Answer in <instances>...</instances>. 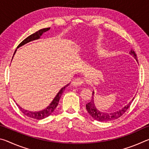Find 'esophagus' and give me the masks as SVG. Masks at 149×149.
<instances>
[{
	"instance_id": "34e87169",
	"label": "esophagus",
	"mask_w": 149,
	"mask_h": 149,
	"mask_svg": "<svg viewBox=\"0 0 149 149\" xmlns=\"http://www.w3.org/2000/svg\"><path fill=\"white\" fill-rule=\"evenodd\" d=\"M83 84H84V80L81 79V78H76L72 82V84L75 85V86H80Z\"/></svg>"
}]
</instances>
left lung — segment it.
I'll return each instance as SVG.
<instances>
[{
    "label": "left lung",
    "instance_id": "obj_1",
    "mask_svg": "<svg viewBox=\"0 0 149 149\" xmlns=\"http://www.w3.org/2000/svg\"><path fill=\"white\" fill-rule=\"evenodd\" d=\"M130 54L131 55H132V56L134 57V58L137 60V62H138L137 55H136L134 50L132 49L131 50L130 52ZM93 95H94V92H93V97L91 102L87 103L86 104V109L87 110L88 113L90 114L91 116L94 118L95 120L99 121V122H108V121L114 120L119 118L120 116H122L126 111H127L128 108H129L131 104H132L133 99H134V98H133L132 101H131L129 104H127V105L125 106L122 109L119 110L118 111H115V112H113L107 113V112H100V111L97 109V108H96L95 105L94 97H93Z\"/></svg>",
    "mask_w": 149,
    "mask_h": 149
}]
</instances>
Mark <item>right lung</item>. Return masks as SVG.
I'll return each instance as SVG.
<instances>
[{
  "instance_id": "obj_1",
  "label": "right lung",
  "mask_w": 149,
  "mask_h": 149,
  "mask_svg": "<svg viewBox=\"0 0 149 149\" xmlns=\"http://www.w3.org/2000/svg\"><path fill=\"white\" fill-rule=\"evenodd\" d=\"M49 29H50V27L40 29L38 31L35 32V33H33L32 35H29V37H27L26 39H25L22 42H20V44L18 45V46H17V48H19V47H21V46H22V45L26 44V43H27V42H29L30 41H33V40H36V39H39L43 33L49 31ZM16 50H15L14 54H15V52H16ZM68 85L69 84H68L66 85H65L64 87H63L62 89L60 90V91L58 93V94L56 95V97H54V99L51 102V103L49 104V106H48L46 108H45V109L42 110L37 111V112H31V111L24 110V108H22L21 107H19L18 104H16L17 107H18V108H19V110H21L25 115L27 116V117L33 118V119H36V120L44 119V118L48 117L49 116H50L52 112H54L55 108H56L58 104L60 99V97H61L63 92L64 91V90L65 88H66V87L68 86Z\"/></svg>"
}]
</instances>
